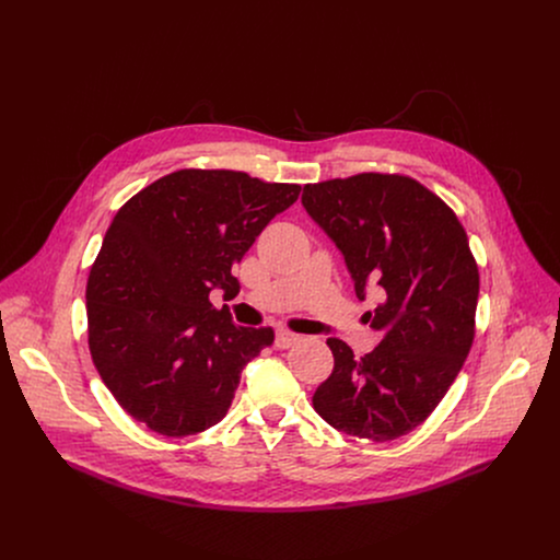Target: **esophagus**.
Here are the masks:
<instances>
[{"mask_svg": "<svg viewBox=\"0 0 560 560\" xmlns=\"http://www.w3.org/2000/svg\"><path fill=\"white\" fill-rule=\"evenodd\" d=\"M296 339H299V336H294V334H290V331H285V329H279L277 336H275V346H277V348H290Z\"/></svg>", "mask_w": 560, "mask_h": 560, "instance_id": "34e87169", "label": "esophagus"}]
</instances>
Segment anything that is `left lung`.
Wrapping results in <instances>:
<instances>
[{
  "mask_svg": "<svg viewBox=\"0 0 560 560\" xmlns=\"http://www.w3.org/2000/svg\"><path fill=\"white\" fill-rule=\"evenodd\" d=\"M303 208L343 255L378 346L354 359L337 337L336 365L312 402L337 431L392 442L420 427L454 383L474 341L478 266L446 203L402 175L361 173L307 184Z\"/></svg>",
  "mask_w": 560,
  "mask_h": 560,
  "instance_id": "left-lung-1",
  "label": "left lung"
}]
</instances>
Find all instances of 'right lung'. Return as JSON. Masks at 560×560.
Here are the masks:
<instances>
[{
	"mask_svg": "<svg viewBox=\"0 0 560 560\" xmlns=\"http://www.w3.org/2000/svg\"><path fill=\"white\" fill-rule=\"evenodd\" d=\"M299 192L237 171L184 168L116 212L86 285L89 346L133 420L186 438L226 416L244 365L275 334L233 325L210 292L237 294L233 266Z\"/></svg>",
	"mask_w": 560,
	"mask_h": 560,
	"instance_id": "1",
	"label": "right lung"
}]
</instances>
